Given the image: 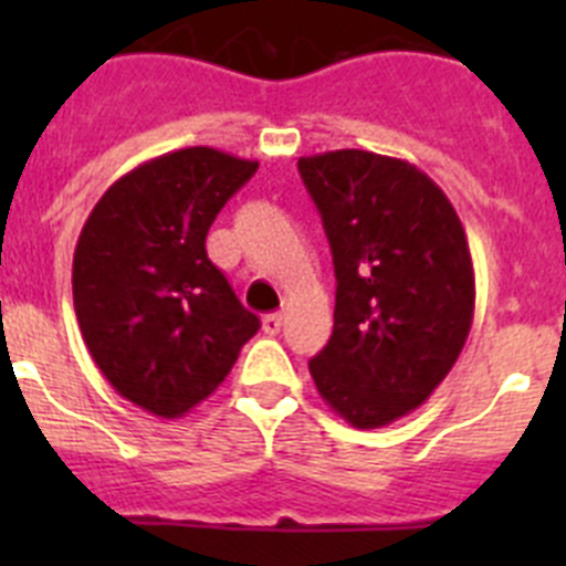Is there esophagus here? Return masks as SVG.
<instances>
[{"instance_id":"esophagus-1","label":"esophagus","mask_w":566,"mask_h":566,"mask_svg":"<svg viewBox=\"0 0 566 566\" xmlns=\"http://www.w3.org/2000/svg\"><path fill=\"white\" fill-rule=\"evenodd\" d=\"M280 328H283V314H266V317H263V332L266 334H280Z\"/></svg>"}]
</instances>
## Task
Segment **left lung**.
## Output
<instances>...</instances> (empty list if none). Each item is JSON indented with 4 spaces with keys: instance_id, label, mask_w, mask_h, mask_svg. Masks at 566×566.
Masks as SVG:
<instances>
[{
    "instance_id": "8db88e82",
    "label": "left lung",
    "mask_w": 566,
    "mask_h": 566,
    "mask_svg": "<svg viewBox=\"0 0 566 566\" xmlns=\"http://www.w3.org/2000/svg\"><path fill=\"white\" fill-rule=\"evenodd\" d=\"M337 277L334 332L308 363L354 428H382L437 391L464 348L476 280L448 195L419 167L334 149L297 161Z\"/></svg>"
}]
</instances>
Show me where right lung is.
Wrapping results in <instances>:
<instances>
[{"instance_id": "right-lung-1", "label": "right lung", "mask_w": 566, "mask_h": 566, "mask_svg": "<svg viewBox=\"0 0 566 566\" xmlns=\"http://www.w3.org/2000/svg\"><path fill=\"white\" fill-rule=\"evenodd\" d=\"M258 161L212 147L158 155L93 207L73 254V306L90 357L155 417L189 413L232 371L260 319L207 258L214 214Z\"/></svg>"}]
</instances>
